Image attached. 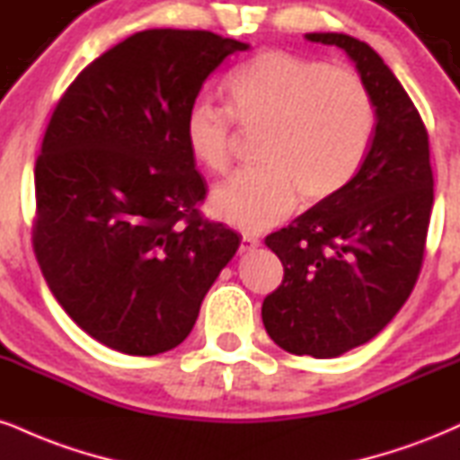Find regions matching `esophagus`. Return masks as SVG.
<instances>
[{"label":"esophagus","instance_id":"obj_1","mask_svg":"<svg viewBox=\"0 0 460 460\" xmlns=\"http://www.w3.org/2000/svg\"><path fill=\"white\" fill-rule=\"evenodd\" d=\"M259 244H261V240H259V237L248 235V234L242 235V251H252V248H257Z\"/></svg>","mask_w":460,"mask_h":460}]
</instances>
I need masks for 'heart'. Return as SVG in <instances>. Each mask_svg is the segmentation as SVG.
Returning a JSON list of instances; mask_svg holds the SVG:
<instances>
[{
    "label": "heart",
    "instance_id": "obj_1",
    "mask_svg": "<svg viewBox=\"0 0 460 460\" xmlns=\"http://www.w3.org/2000/svg\"><path fill=\"white\" fill-rule=\"evenodd\" d=\"M226 111L195 101L186 111L184 143L212 175L234 163L237 132L257 135V163L216 188L218 218L244 231L283 220L300 195L319 203L358 175L377 124V109L358 72L268 49L242 64L223 85Z\"/></svg>",
    "mask_w": 460,
    "mask_h": 460
}]
</instances>
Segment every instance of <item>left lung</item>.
Instances as JSON below:
<instances>
[{
    "mask_svg": "<svg viewBox=\"0 0 460 460\" xmlns=\"http://www.w3.org/2000/svg\"><path fill=\"white\" fill-rule=\"evenodd\" d=\"M306 38L356 62L377 124L349 184L265 237L285 276L263 300L261 317L285 351L336 358L377 336L413 291L433 209V169L424 121L384 59L347 34Z\"/></svg>",
    "mask_w": 460,
    "mask_h": 460,
    "instance_id": "8db88e82",
    "label": "left lung"
}]
</instances>
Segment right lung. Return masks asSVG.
Instances as JSON below:
<instances>
[{"instance_id": "obj_1", "label": "right lung", "mask_w": 460, "mask_h": 460, "mask_svg": "<svg viewBox=\"0 0 460 460\" xmlns=\"http://www.w3.org/2000/svg\"><path fill=\"white\" fill-rule=\"evenodd\" d=\"M248 44L146 30L79 72L36 160L34 252L83 332L128 356L190 334L240 235L203 218L206 181L184 143L203 83Z\"/></svg>"}]
</instances>
